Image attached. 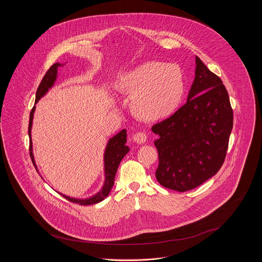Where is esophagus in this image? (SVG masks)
Returning <instances> with one entry per match:
<instances>
[{
    "instance_id": "34e87169",
    "label": "esophagus",
    "mask_w": 262,
    "mask_h": 262,
    "mask_svg": "<svg viewBox=\"0 0 262 262\" xmlns=\"http://www.w3.org/2000/svg\"><path fill=\"white\" fill-rule=\"evenodd\" d=\"M133 141L136 142L137 144H144L147 140V135L145 133H142V132H138L136 133L134 136H133Z\"/></svg>"
}]
</instances>
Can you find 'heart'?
Returning a JSON list of instances; mask_svg holds the SVG:
<instances>
[{
  "label": "heart",
  "mask_w": 262,
  "mask_h": 262,
  "mask_svg": "<svg viewBox=\"0 0 262 262\" xmlns=\"http://www.w3.org/2000/svg\"><path fill=\"white\" fill-rule=\"evenodd\" d=\"M117 92L130 98V111L146 122L163 121L178 111L185 94L183 75L174 64L144 61L119 75Z\"/></svg>",
  "instance_id": "b5f03b06"
}]
</instances>
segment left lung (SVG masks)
<instances>
[{
    "label": "left lung",
    "instance_id": "obj_1",
    "mask_svg": "<svg viewBox=\"0 0 262 262\" xmlns=\"http://www.w3.org/2000/svg\"><path fill=\"white\" fill-rule=\"evenodd\" d=\"M233 128V111L221 78L195 56L187 103L152 132L159 163L158 183L177 191L201 186L221 168Z\"/></svg>",
    "mask_w": 262,
    "mask_h": 262
}]
</instances>
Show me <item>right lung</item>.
Segmentation results:
<instances>
[{
  "instance_id": "add662e5",
  "label": "right lung",
  "mask_w": 262,
  "mask_h": 262,
  "mask_svg": "<svg viewBox=\"0 0 262 262\" xmlns=\"http://www.w3.org/2000/svg\"><path fill=\"white\" fill-rule=\"evenodd\" d=\"M66 63H59L56 62L54 63L46 73V75H44V77L42 78V81L40 82L39 86H38L37 92H36V99H35V105L37 104L38 101L43 98L50 89L53 88L56 78H57V69L59 67L64 66ZM35 106L33 107L32 111L30 113V119H29V129H28V134H29V139H30V156L32 159V162L38 171L37 165L34 159V154H33V143H32V135H31V130H32V125H33V118H34V112H35ZM126 141H127V132L125 129L121 130L119 133H117L115 136L111 137L108 140V143L106 145V148L104 151V185L102 188L96 192L95 194L88 196V198H74V196H70L67 195L64 193H61L59 191L60 194H62L67 200L73 202V203H77L79 205L82 206H86V205H93V204H97L102 202L103 200H105L111 189L114 186V182H115V176L118 169V166L121 162V160L123 159V157L129 152V147L126 145ZM39 173V171H38ZM43 179V178H42Z\"/></svg>"
}]
</instances>
